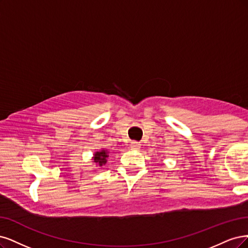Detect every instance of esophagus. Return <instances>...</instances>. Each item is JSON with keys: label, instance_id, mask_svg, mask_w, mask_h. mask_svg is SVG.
<instances>
[{"label": "esophagus", "instance_id": "34e87169", "mask_svg": "<svg viewBox=\"0 0 248 248\" xmlns=\"http://www.w3.org/2000/svg\"><path fill=\"white\" fill-rule=\"evenodd\" d=\"M140 147H141V145H140V143H138V142H132L131 143V148L132 149H140Z\"/></svg>", "mask_w": 248, "mask_h": 248}]
</instances>
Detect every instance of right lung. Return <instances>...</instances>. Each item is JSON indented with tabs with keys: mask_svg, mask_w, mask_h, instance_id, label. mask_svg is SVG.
Instances as JSON below:
<instances>
[{
	"mask_svg": "<svg viewBox=\"0 0 248 248\" xmlns=\"http://www.w3.org/2000/svg\"><path fill=\"white\" fill-rule=\"evenodd\" d=\"M108 150L102 149L100 151H95L93 155V163L97 164L99 167H102L107 163V157H108Z\"/></svg>",
	"mask_w": 248,
	"mask_h": 248,
	"instance_id": "obj_1",
	"label": "right lung"
}]
</instances>
